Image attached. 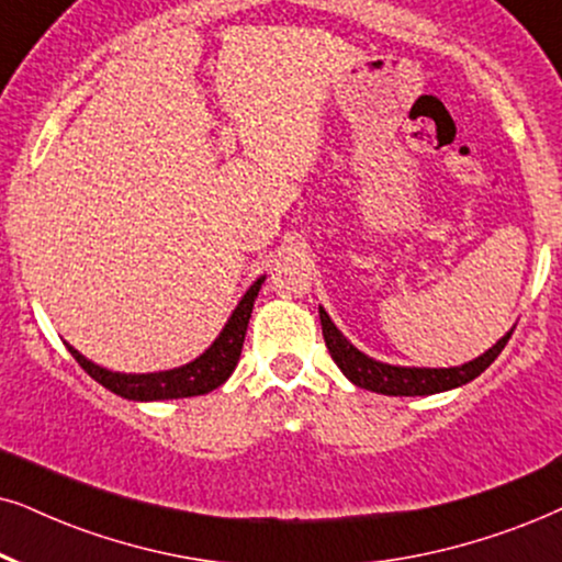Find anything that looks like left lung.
I'll list each match as a JSON object with an SVG mask.
<instances>
[{
    "label": "left lung",
    "instance_id": "8db88e82",
    "mask_svg": "<svg viewBox=\"0 0 562 562\" xmlns=\"http://www.w3.org/2000/svg\"><path fill=\"white\" fill-rule=\"evenodd\" d=\"M318 316H322L324 342L329 347L331 360L339 366V371H342L355 386L386 396H425L449 392V389H457L461 383H470L498 358L501 350L510 339V334H514L508 331L506 337H503L498 345L490 347L485 355H480V358H474L470 363L459 368H400L379 363V360L355 350L342 334H339L337 326L331 324V318L324 308H318Z\"/></svg>",
    "mask_w": 562,
    "mask_h": 562
}]
</instances>
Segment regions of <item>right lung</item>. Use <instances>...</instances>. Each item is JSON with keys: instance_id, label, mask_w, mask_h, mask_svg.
Returning <instances> with one entry per match:
<instances>
[{"instance_id": "1", "label": "right lung", "mask_w": 562, "mask_h": 562, "mask_svg": "<svg viewBox=\"0 0 562 562\" xmlns=\"http://www.w3.org/2000/svg\"><path fill=\"white\" fill-rule=\"evenodd\" d=\"M261 282L265 277H259L248 293L240 297L238 308L233 311V316L225 324V329L220 331V337L210 345V350H204L194 363L173 368V371L162 373H113L105 371V368L90 363L85 355H80L75 347H69L72 358L82 366V371L95 379L101 386L109 389V392L124 396V400L134 402H155V400H183V396H199L207 394L212 389H217L220 383L228 381L233 368L238 366L240 347H244L246 326L248 318H251L254 301H257Z\"/></svg>"}]
</instances>
